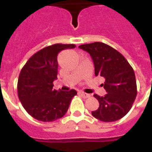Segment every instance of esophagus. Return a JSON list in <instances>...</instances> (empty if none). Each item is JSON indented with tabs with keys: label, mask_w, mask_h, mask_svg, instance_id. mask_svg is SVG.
Here are the masks:
<instances>
[{
	"label": "esophagus",
	"mask_w": 152,
	"mask_h": 152,
	"mask_svg": "<svg viewBox=\"0 0 152 152\" xmlns=\"http://www.w3.org/2000/svg\"><path fill=\"white\" fill-rule=\"evenodd\" d=\"M80 95L83 98V99H87V98H89L91 96L89 94H87V93L85 92H80Z\"/></svg>",
	"instance_id": "obj_1"
}]
</instances>
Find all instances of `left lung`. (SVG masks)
I'll return each mask as SVG.
<instances>
[{"label":"left lung","mask_w":152,"mask_h":152,"mask_svg":"<svg viewBox=\"0 0 152 152\" xmlns=\"http://www.w3.org/2000/svg\"><path fill=\"white\" fill-rule=\"evenodd\" d=\"M91 55L95 75L105 79V96L94 95L99 102L91 112L93 117L104 122L115 121L130 110L137 94L134 71L121 53L103 42L83 44L79 46Z\"/></svg>","instance_id":"8db88e82"}]
</instances>
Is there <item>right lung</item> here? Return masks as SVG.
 Wrapping results in <instances>:
<instances>
[{
  "label": "right lung",
  "instance_id": "right-lung-1",
  "mask_svg": "<svg viewBox=\"0 0 152 152\" xmlns=\"http://www.w3.org/2000/svg\"><path fill=\"white\" fill-rule=\"evenodd\" d=\"M74 44H54L30 57L21 69L17 83L19 99L30 115L41 121H53L66 113L76 90L53 89L57 77V54Z\"/></svg>",
  "mask_w": 152,
  "mask_h": 152
}]
</instances>
